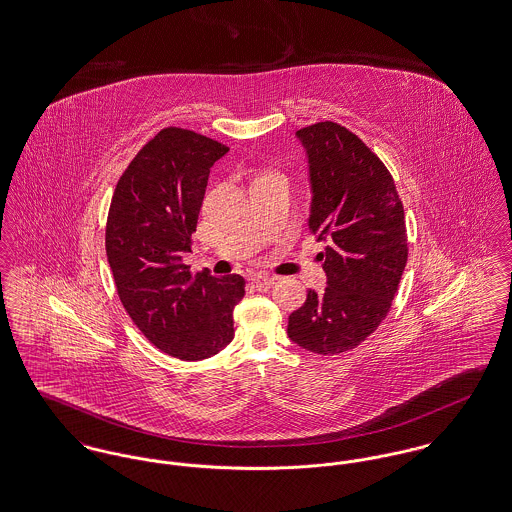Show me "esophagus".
<instances>
[{
	"label": "esophagus",
	"instance_id": "esophagus-1",
	"mask_svg": "<svg viewBox=\"0 0 512 512\" xmlns=\"http://www.w3.org/2000/svg\"><path fill=\"white\" fill-rule=\"evenodd\" d=\"M251 282L257 284V286H272V284L276 282V278L269 276V274L259 272V274H253V276H251Z\"/></svg>",
	"mask_w": 512,
	"mask_h": 512
}]
</instances>
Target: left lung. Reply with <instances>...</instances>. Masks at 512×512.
I'll list each match as a JSON object with an SVG mask.
<instances>
[{"label":"left lung","mask_w":512,"mask_h":512,"mask_svg":"<svg viewBox=\"0 0 512 512\" xmlns=\"http://www.w3.org/2000/svg\"><path fill=\"white\" fill-rule=\"evenodd\" d=\"M313 187L309 228L327 240L329 286L307 292L288 336L309 352L354 350L385 321L408 261L404 207L391 172L356 133L334 121L296 131Z\"/></svg>","instance_id":"1"}]
</instances>
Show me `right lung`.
Returning a JSON list of instances; mask_svg holds the SVG:
<instances>
[{
    "instance_id": "obj_1",
    "label": "right lung",
    "mask_w": 512,
    "mask_h": 512,
    "mask_svg": "<svg viewBox=\"0 0 512 512\" xmlns=\"http://www.w3.org/2000/svg\"><path fill=\"white\" fill-rule=\"evenodd\" d=\"M226 152L211 137L166 127L129 162L108 211L106 255L121 305L151 344L178 360L224 350L245 296L240 274H193L181 263L211 168Z\"/></svg>"
}]
</instances>
